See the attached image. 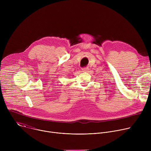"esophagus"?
<instances>
[{"instance_id": "esophagus-1", "label": "esophagus", "mask_w": 151, "mask_h": 151, "mask_svg": "<svg viewBox=\"0 0 151 151\" xmlns=\"http://www.w3.org/2000/svg\"><path fill=\"white\" fill-rule=\"evenodd\" d=\"M82 70V72H87L89 69H88V68H83Z\"/></svg>"}]
</instances>
